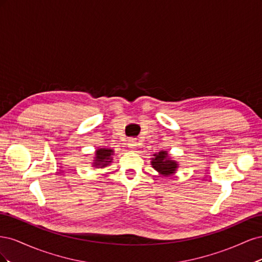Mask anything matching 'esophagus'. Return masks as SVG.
Here are the masks:
<instances>
[{"label":"esophagus","mask_w":262,"mask_h":262,"mask_svg":"<svg viewBox=\"0 0 262 262\" xmlns=\"http://www.w3.org/2000/svg\"><path fill=\"white\" fill-rule=\"evenodd\" d=\"M138 145H139V142L137 141V139H131V140L129 141V146H130V148L136 149V148L138 147Z\"/></svg>","instance_id":"1"}]
</instances>
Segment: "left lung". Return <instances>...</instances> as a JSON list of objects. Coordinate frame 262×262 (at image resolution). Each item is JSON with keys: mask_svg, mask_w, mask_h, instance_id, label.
Masks as SVG:
<instances>
[{"mask_svg": "<svg viewBox=\"0 0 262 262\" xmlns=\"http://www.w3.org/2000/svg\"><path fill=\"white\" fill-rule=\"evenodd\" d=\"M150 164H152V167L160 175H163L165 177L173 175L176 172V169L178 168V163L168 157V153L166 150H161V152L154 154Z\"/></svg>", "mask_w": 262, "mask_h": 262, "instance_id": "left-lung-1", "label": "left lung"}]
</instances>
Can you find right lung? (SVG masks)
Masks as SVG:
<instances>
[{"label": "right lung", "instance_id": "add662e5", "mask_svg": "<svg viewBox=\"0 0 262 262\" xmlns=\"http://www.w3.org/2000/svg\"><path fill=\"white\" fill-rule=\"evenodd\" d=\"M114 155V149L112 148H98L96 152H95V160L93 163V166L97 168H102L106 167L107 165H109L113 161V156Z\"/></svg>", "mask_w": 262, "mask_h": 262}]
</instances>
